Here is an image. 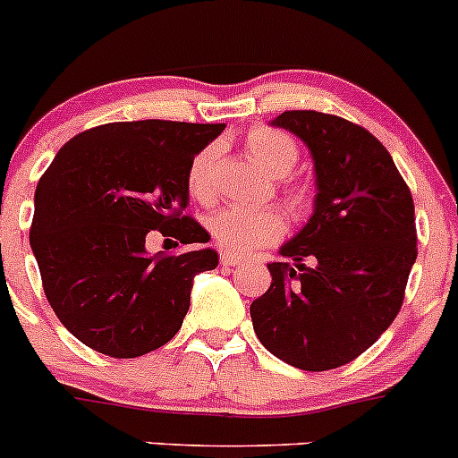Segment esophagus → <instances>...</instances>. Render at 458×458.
<instances>
[{
  "mask_svg": "<svg viewBox=\"0 0 458 458\" xmlns=\"http://www.w3.org/2000/svg\"><path fill=\"white\" fill-rule=\"evenodd\" d=\"M219 261H221V266H237V263L243 261V257L233 255V252H221Z\"/></svg>",
  "mask_w": 458,
  "mask_h": 458,
  "instance_id": "obj_1",
  "label": "esophagus"
}]
</instances>
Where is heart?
I'll return each instance as SVG.
<instances>
[{"instance_id":"obj_1","label":"heart","mask_w":458,"mask_h":458,"mask_svg":"<svg viewBox=\"0 0 458 458\" xmlns=\"http://www.w3.org/2000/svg\"><path fill=\"white\" fill-rule=\"evenodd\" d=\"M248 155L261 165L272 177H285L294 168L299 159V148L293 137L276 128L259 126L250 131L246 140ZM219 155V146L201 148L192 157L188 165V192L197 201H210L212 197V177H215V164ZM290 203L299 206L301 192H290ZM285 230L284 215L276 208H250V206H225L219 208L208 216V233L212 242L225 252L233 255H246L267 243L279 242Z\"/></svg>"}]
</instances>
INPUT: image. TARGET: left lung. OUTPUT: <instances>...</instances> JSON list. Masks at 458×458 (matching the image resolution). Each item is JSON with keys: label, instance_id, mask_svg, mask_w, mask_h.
<instances>
[{"label": "left lung", "instance_id": "obj_1", "mask_svg": "<svg viewBox=\"0 0 458 458\" xmlns=\"http://www.w3.org/2000/svg\"><path fill=\"white\" fill-rule=\"evenodd\" d=\"M270 123L306 143L317 195L308 224L279 248L293 263H267L272 284L252 301V326L281 361L332 370L366 352L399 315L417 261L414 201L366 128L315 110Z\"/></svg>", "mask_w": 458, "mask_h": 458}]
</instances>
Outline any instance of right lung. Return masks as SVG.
<instances>
[{
    "mask_svg": "<svg viewBox=\"0 0 458 458\" xmlns=\"http://www.w3.org/2000/svg\"><path fill=\"white\" fill-rule=\"evenodd\" d=\"M225 123L117 122L72 137L35 191L30 248L46 299L88 348L135 359L168 344L191 308L192 281L215 270L210 234L191 216L188 165ZM152 229L198 250L155 258Z\"/></svg>",
    "mask_w": 458,
    "mask_h": 458,
    "instance_id": "add662e5",
    "label": "right lung"
}]
</instances>
